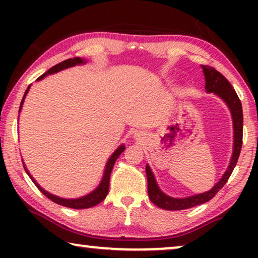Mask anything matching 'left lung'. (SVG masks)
Returning <instances> with one entry per match:
<instances>
[{"label":"left lung","instance_id":"obj_1","mask_svg":"<svg viewBox=\"0 0 258 258\" xmlns=\"http://www.w3.org/2000/svg\"><path fill=\"white\" fill-rule=\"evenodd\" d=\"M204 77H206V90L207 93H214L217 96H220L222 100L225 102L230 109L232 116V123H234V151H232V157L230 164L222 176L220 182L216 183L215 186L209 191L199 194L190 197H184V199H174L162 191L158 188L156 179L154 177L153 171L149 165L147 164V178H148V195L151 202L158 208L165 210H184L189 208L200 206V204L206 203L210 201L220 190L223 188V185L232 174V170L237 163L239 153L242 149V140H243V111H242V103L236 94L234 88L229 83V81L222 75L220 72L209 66H202Z\"/></svg>","mask_w":258,"mask_h":258}]
</instances>
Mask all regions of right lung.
Wrapping results in <instances>:
<instances>
[{
  "label": "right lung",
  "instance_id": "add662e5",
  "mask_svg": "<svg viewBox=\"0 0 258 258\" xmlns=\"http://www.w3.org/2000/svg\"><path fill=\"white\" fill-rule=\"evenodd\" d=\"M83 63H86L83 58H80V57H74V58H68L66 59V61H63L61 63H58V64H56L54 67H51L50 69L48 70V72H45L43 75H41L38 77L37 81H41L43 77H45L47 75H50V74H55V73H58L61 72L63 69H67V68H70V67H74L76 64H83ZM30 89V86L27 88L26 93H24V96L22 98V102H21V105H20V110L21 108H22V104L24 102V98H26L28 91ZM123 150H124V146H119L117 149L115 150V153L111 155L110 158H109L108 162H107V165H105V170H104V175H103V178H102V181L100 183V185L97 186L96 189L94 190V191H91L90 194H88V195L83 196V197H80V199H73V200H68V199H61V197H57L55 195H52V194L45 191L43 188H41L40 185L37 184L36 181L31 177V175L29 174V171L27 170L26 165L23 164L24 169H26L27 174L29 175V177L31 178V181L35 183V185L37 186L38 189H40V191L43 194L44 196H47L49 200H51L52 202L59 204V206H63V207H67V208H73V209H87V208H91L94 206H97L98 203H101L102 201H103L105 197H107V194L109 191V179H110V174H111V170H112V167H114L116 160H117L119 155L123 153Z\"/></svg>",
  "mask_w": 258,
  "mask_h": 258
}]
</instances>
